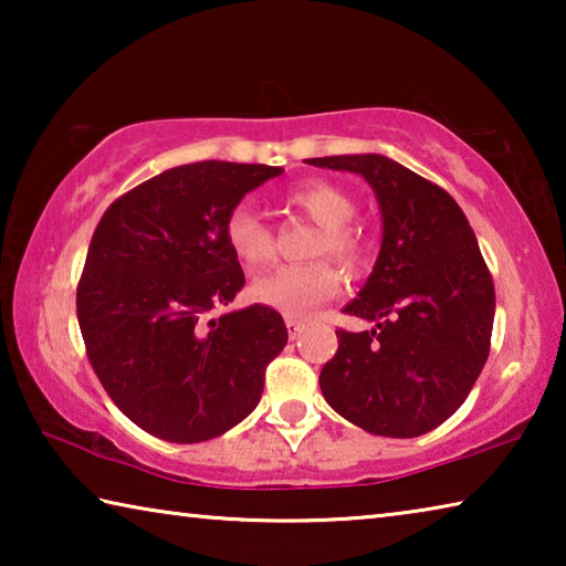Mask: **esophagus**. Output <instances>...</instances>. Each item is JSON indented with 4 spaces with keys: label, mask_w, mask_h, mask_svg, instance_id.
<instances>
[{
    "label": "esophagus",
    "mask_w": 566,
    "mask_h": 566,
    "mask_svg": "<svg viewBox=\"0 0 566 566\" xmlns=\"http://www.w3.org/2000/svg\"><path fill=\"white\" fill-rule=\"evenodd\" d=\"M284 324H286V332H290V339H296V337H300L302 329H304L302 319H296V317H284Z\"/></svg>",
    "instance_id": "1"
}]
</instances>
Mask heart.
<instances>
[{
	"mask_svg": "<svg viewBox=\"0 0 566 566\" xmlns=\"http://www.w3.org/2000/svg\"><path fill=\"white\" fill-rule=\"evenodd\" d=\"M286 205H292L319 224V237L314 239L312 254H329L344 266H357L364 254V242L349 222L357 205L339 185L314 179L302 181L286 189ZM224 239L232 254L249 270H256L272 260L274 237L270 224L249 205H239L229 212L224 222ZM339 290L337 266L327 260L302 264H282L272 272H264L249 284V296L254 302L286 314L304 317L319 304L332 300Z\"/></svg>",
	"mask_w": 566,
	"mask_h": 566,
	"instance_id": "obj_1",
	"label": "heart"
}]
</instances>
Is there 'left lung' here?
Here are the masks:
<instances>
[{
    "label": "left lung",
    "instance_id": "left-lung-1",
    "mask_svg": "<svg viewBox=\"0 0 566 566\" xmlns=\"http://www.w3.org/2000/svg\"><path fill=\"white\" fill-rule=\"evenodd\" d=\"M375 189L381 247L319 375L327 405L364 432L419 437L462 407L490 357L494 284L467 217L442 187L381 155L310 159Z\"/></svg>",
    "mask_w": 566,
    "mask_h": 566
}]
</instances>
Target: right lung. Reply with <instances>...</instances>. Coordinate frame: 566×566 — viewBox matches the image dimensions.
I'll use <instances>...</instances> for the list:
<instances>
[{
	"mask_svg": "<svg viewBox=\"0 0 566 566\" xmlns=\"http://www.w3.org/2000/svg\"><path fill=\"white\" fill-rule=\"evenodd\" d=\"M282 167L195 161L142 181L94 229L76 286L92 369L134 424L165 442L224 434L262 399L286 344L264 304L209 317L244 286L224 222Z\"/></svg>",
	"mask_w": 566,
	"mask_h": 566,
	"instance_id": "right-lung-1",
	"label": "right lung"
}]
</instances>
